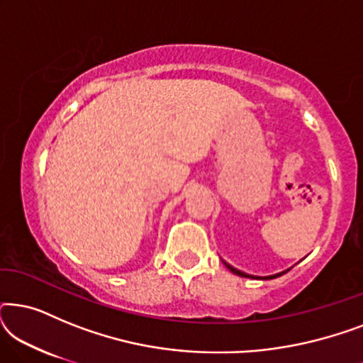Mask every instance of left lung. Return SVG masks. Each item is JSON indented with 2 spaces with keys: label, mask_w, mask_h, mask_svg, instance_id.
Returning a JSON list of instances; mask_svg holds the SVG:
<instances>
[{
  "label": "left lung",
  "mask_w": 363,
  "mask_h": 363,
  "mask_svg": "<svg viewBox=\"0 0 363 363\" xmlns=\"http://www.w3.org/2000/svg\"><path fill=\"white\" fill-rule=\"evenodd\" d=\"M223 264H225L228 269H230L233 274H236V276H241V277H252V279H274V277H279V276H282L284 274V272H287L291 269H287V271H281V272H276V274H272V276H252V274H247V272H242V271H240V269H236V267H233L231 264H228L226 261H223Z\"/></svg>",
  "instance_id": "left-lung-1"
}]
</instances>
